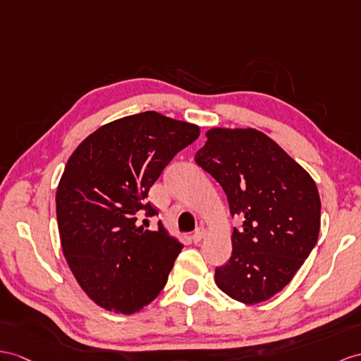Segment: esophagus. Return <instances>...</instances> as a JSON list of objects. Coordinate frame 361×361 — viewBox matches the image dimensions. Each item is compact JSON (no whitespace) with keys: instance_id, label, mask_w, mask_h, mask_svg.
<instances>
[{"instance_id":"34e87169","label":"esophagus","mask_w":361,"mask_h":361,"mask_svg":"<svg viewBox=\"0 0 361 361\" xmlns=\"http://www.w3.org/2000/svg\"><path fill=\"white\" fill-rule=\"evenodd\" d=\"M205 234H207V231H205V228H204V226H199V228H197V230H196L195 233H192V235H191V239H192V240H195V242L197 243V242H200L202 239H204V237H205Z\"/></svg>"}]
</instances>
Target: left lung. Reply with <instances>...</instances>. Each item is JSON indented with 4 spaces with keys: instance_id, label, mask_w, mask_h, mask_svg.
I'll use <instances>...</instances> for the list:
<instances>
[{
    "instance_id": "1",
    "label": "left lung",
    "mask_w": 361,
    "mask_h": 361,
    "mask_svg": "<svg viewBox=\"0 0 361 361\" xmlns=\"http://www.w3.org/2000/svg\"><path fill=\"white\" fill-rule=\"evenodd\" d=\"M196 164L224 188L234 228L233 252L216 285L254 305L282 291L314 250L320 231L315 182L283 148L254 128H211Z\"/></svg>"
}]
</instances>
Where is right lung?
<instances>
[{
	"label": "right lung",
	"instance_id": "1",
	"mask_svg": "<svg viewBox=\"0 0 361 361\" xmlns=\"http://www.w3.org/2000/svg\"><path fill=\"white\" fill-rule=\"evenodd\" d=\"M199 133L144 111L102 126L67 161L56 190L61 247L79 286L104 310L135 314L165 286L183 245L161 222L150 231L137 219L157 214L148 191Z\"/></svg>",
	"mask_w": 361,
	"mask_h": 361
}]
</instances>
